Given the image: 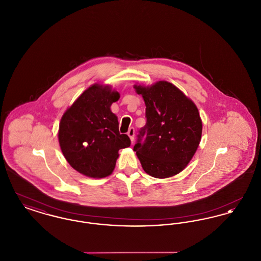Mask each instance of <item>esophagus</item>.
<instances>
[{"instance_id": "obj_1", "label": "esophagus", "mask_w": 261, "mask_h": 261, "mask_svg": "<svg viewBox=\"0 0 261 261\" xmlns=\"http://www.w3.org/2000/svg\"><path fill=\"white\" fill-rule=\"evenodd\" d=\"M127 134H128V136L130 137L131 141L133 142L134 141V137H135V129H134V127H130Z\"/></svg>"}]
</instances>
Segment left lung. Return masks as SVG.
Segmentation results:
<instances>
[{
    "instance_id": "1",
    "label": "left lung",
    "mask_w": 261,
    "mask_h": 261,
    "mask_svg": "<svg viewBox=\"0 0 261 261\" xmlns=\"http://www.w3.org/2000/svg\"><path fill=\"white\" fill-rule=\"evenodd\" d=\"M135 89L146 103L147 122L133 148L143 169L154 178L181 172L200 142L202 124L196 105L166 81Z\"/></svg>"
}]
</instances>
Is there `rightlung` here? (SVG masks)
I'll return each mask as SVG.
<instances>
[{
	"instance_id": "add662e5",
	"label": "right lung",
	"mask_w": 261,
	"mask_h": 261,
	"mask_svg": "<svg viewBox=\"0 0 261 261\" xmlns=\"http://www.w3.org/2000/svg\"><path fill=\"white\" fill-rule=\"evenodd\" d=\"M119 94L111 87L95 84L64 112L60 123L59 141L67 162L88 177L102 178L112 174L118 150L131 145L120 134L118 120L111 111Z\"/></svg>"
}]
</instances>
